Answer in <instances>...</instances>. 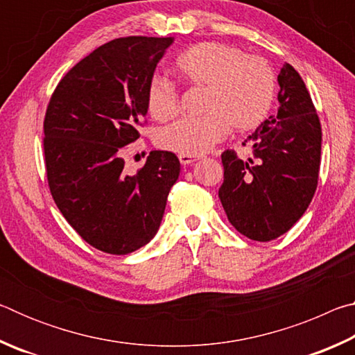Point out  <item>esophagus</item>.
I'll use <instances>...</instances> for the list:
<instances>
[{
    "label": "esophagus",
    "instance_id": "1",
    "mask_svg": "<svg viewBox=\"0 0 355 355\" xmlns=\"http://www.w3.org/2000/svg\"><path fill=\"white\" fill-rule=\"evenodd\" d=\"M178 158H180V163H182L183 166L192 164V163H196V161H197V158H194V156H188V155H180Z\"/></svg>",
    "mask_w": 355,
    "mask_h": 355
}]
</instances>
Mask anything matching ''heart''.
I'll list each match as a JSON object with an SVG mask.
<instances>
[{
	"label": "heart",
	"instance_id": "1",
	"mask_svg": "<svg viewBox=\"0 0 355 355\" xmlns=\"http://www.w3.org/2000/svg\"><path fill=\"white\" fill-rule=\"evenodd\" d=\"M182 80L205 87L199 117H183L159 131L161 148L188 156L211 150L227 135L257 128L271 110L275 75L266 61L244 56L235 46L202 42L183 51L177 59ZM150 116L164 120L175 116L178 92L175 84L155 76L147 91Z\"/></svg>",
	"mask_w": 355,
	"mask_h": 355
}]
</instances>
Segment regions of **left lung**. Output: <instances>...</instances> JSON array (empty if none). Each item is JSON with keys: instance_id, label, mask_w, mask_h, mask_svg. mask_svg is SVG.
I'll use <instances>...</instances> for the list:
<instances>
[{"instance_id": "8db88e82", "label": "left lung", "mask_w": 355, "mask_h": 355, "mask_svg": "<svg viewBox=\"0 0 355 355\" xmlns=\"http://www.w3.org/2000/svg\"><path fill=\"white\" fill-rule=\"evenodd\" d=\"M277 81V116L248 137L254 159L222 153L219 199L227 218L241 235L263 243L284 235L307 211L321 163V123L302 78L284 64Z\"/></svg>"}]
</instances>
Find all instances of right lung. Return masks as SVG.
<instances>
[{"label":"right lung","instance_id":"1","mask_svg":"<svg viewBox=\"0 0 355 355\" xmlns=\"http://www.w3.org/2000/svg\"><path fill=\"white\" fill-rule=\"evenodd\" d=\"M172 42L141 35L107 42L59 81L46 107L53 199L78 235L106 254L127 255L152 241L180 175L178 158L164 150L150 152L133 175L122 158L139 137L148 86Z\"/></svg>","mask_w":355,"mask_h":355}]
</instances>
